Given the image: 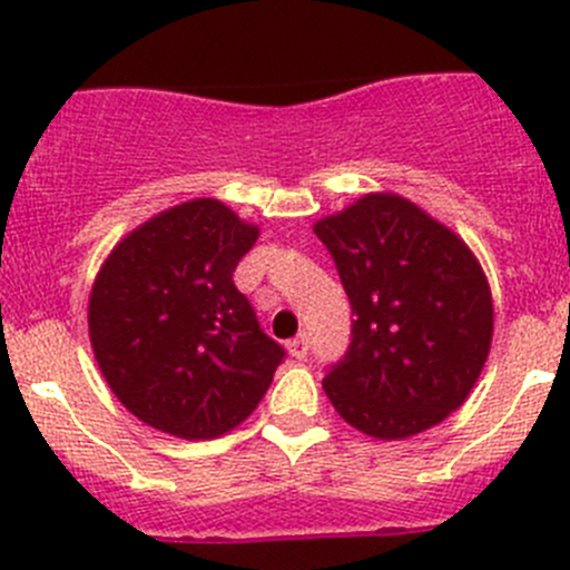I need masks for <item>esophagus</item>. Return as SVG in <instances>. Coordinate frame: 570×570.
<instances>
[{
    "label": "esophagus",
    "instance_id": "34e87169",
    "mask_svg": "<svg viewBox=\"0 0 570 570\" xmlns=\"http://www.w3.org/2000/svg\"><path fill=\"white\" fill-rule=\"evenodd\" d=\"M286 347H289L292 358L303 361V358H306V355H308V347H312V342H308V336H306V333H303V336L292 338V342L286 344Z\"/></svg>",
    "mask_w": 570,
    "mask_h": 570
}]
</instances>
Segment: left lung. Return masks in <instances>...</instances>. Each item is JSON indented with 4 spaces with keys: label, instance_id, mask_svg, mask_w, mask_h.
Instances as JSON below:
<instances>
[{
    "label": "left lung",
    "instance_id": "1",
    "mask_svg": "<svg viewBox=\"0 0 570 570\" xmlns=\"http://www.w3.org/2000/svg\"><path fill=\"white\" fill-rule=\"evenodd\" d=\"M314 234L355 317L347 353L322 381L338 416L386 441L444 422L491 350V289L474 253L392 193H370L322 217Z\"/></svg>",
    "mask_w": 570,
    "mask_h": 570
}]
</instances>
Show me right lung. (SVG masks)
<instances>
[{
    "label": "right lung",
    "mask_w": 570,
    "mask_h": 570,
    "mask_svg": "<svg viewBox=\"0 0 570 570\" xmlns=\"http://www.w3.org/2000/svg\"><path fill=\"white\" fill-rule=\"evenodd\" d=\"M258 228L195 198L120 239L96 275V361L126 411L187 441L228 433L256 411L284 361L234 286Z\"/></svg>",
    "instance_id": "1"
}]
</instances>
